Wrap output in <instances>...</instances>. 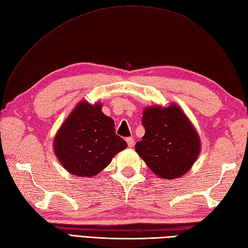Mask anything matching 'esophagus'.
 Returning a JSON list of instances; mask_svg holds the SVG:
<instances>
[{
    "mask_svg": "<svg viewBox=\"0 0 248 248\" xmlns=\"http://www.w3.org/2000/svg\"><path fill=\"white\" fill-rule=\"evenodd\" d=\"M126 142H127V144H128V147H134V145H135L134 138H132V137L127 138V139H126Z\"/></svg>",
    "mask_w": 248,
    "mask_h": 248,
    "instance_id": "esophagus-1",
    "label": "esophagus"
}]
</instances>
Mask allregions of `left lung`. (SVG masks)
Masks as SVG:
<instances>
[{
    "mask_svg": "<svg viewBox=\"0 0 248 248\" xmlns=\"http://www.w3.org/2000/svg\"><path fill=\"white\" fill-rule=\"evenodd\" d=\"M145 135L136 152L155 176L178 179L198 159L201 142L194 125L177 105L150 106L143 111Z\"/></svg>",
    "mask_w": 248,
    "mask_h": 248,
    "instance_id": "8db88e82",
    "label": "left lung"
}]
</instances>
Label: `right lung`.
Returning <instances> with one entry per match:
<instances>
[{"mask_svg": "<svg viewBox=\"0 0 248 248\" xmlns=\"http://www.w3.org/2000/svg\"><path fill=\"white\" fill-rule=\"evenodd\" d=\"M127 147L116 135L114 122L102 112V105L78 103L58 130L53 149L58 160L74 176L90 178L109 165Z\"/></svg>", "mask_w": 248, "mask_h": 248, "instance_id": "1", "label": "right lung"}]
</instances>
